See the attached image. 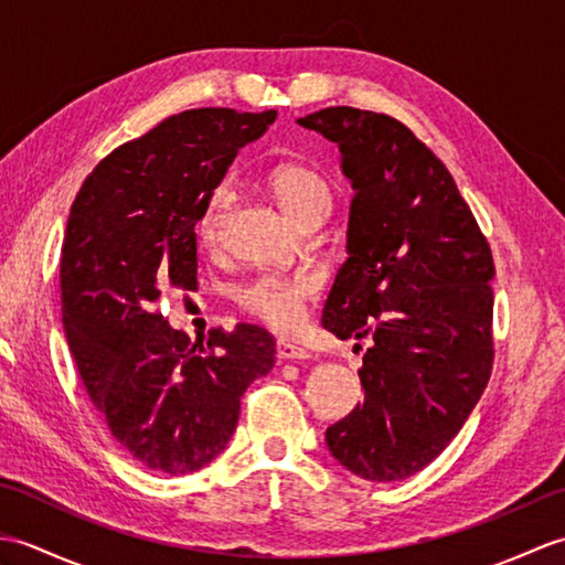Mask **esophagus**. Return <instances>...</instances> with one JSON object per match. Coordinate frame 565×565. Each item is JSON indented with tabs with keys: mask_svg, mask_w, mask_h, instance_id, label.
I'll return each mask as SVG.
<instances>
[{
	"mask_svg": "<svg viewBox=\"0 0 565 565\" xmlns=\"http://www.w3.org/2000/svg\"><path fill=\"white\" fill-rule=\"evenodd\" d=\"M276 356L284 359V362H301V359H308V350L298 347L289 340H276Z\"/></svg>",
	"mask_w": 565,
	"mask_h": 565,
	"instance_id": "esophagus-1",
	"label": "esophagus"
}]
</instances>
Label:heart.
<instances>
[{
    "label": "heart",
    "instance_id": "heart-1",
    "mask_svg": "<svg viewBox=\"0 0 565 565\" xmlns=\"http://www.w3.org/2000/svg\"><path fill=\"white\" fill-rule=\"evenodd\" d=\"M267 189L281 211L298 225L313 215H326L332 203V191L326 177L306 164L286 162L267 177ZM231 203V191L218 186L211 191L196 221V237L203 247H215L221 237L223 215ZM320 291V279L313 271H262L235 289L237 306L274 330H294L306 316V306Z\"/></svg>",
    "mask_w": 565,
    "mask_h": 565
}]
</instances>
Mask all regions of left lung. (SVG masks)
Wrapping results in <instances>:
<instances>
[{"instance_id":"1","label":"left lung","mask_w":565,"mask_h":565,"mask_svg":"<svg viewBox=\"0 0 565 565\" xmlns=\"http://www.w3.org/2000/svg\"><path fill=\"white\" fill-rule=\"evenodd\" d=\"M338 142L354 199L350 257L322 328L369 338L364 403L326 431L364 481H403L435 461L471 415L493 369V255L447 167L386 114L330 106L298 118Z\"/></svg>"}]
</instances>
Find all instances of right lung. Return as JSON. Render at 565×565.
<instances>
[{"instance_id":"add662e5","label":"right lung","mask_w":565,"mask_h":565,"mask_svg":"<svg viewBox=\"0 0 565 565\" xmlns=\"http://www.w3.org/2000/svg\"><path fill=\"white\" fill-rule=\"evenodd\" d=\"M276 111L191 109L94 167L72 203L60 291L72 359L116 441L150 471L184 476L231 441L239 398L267 376L274 338L239 322L206 340L170 328L162 291L196 289L194 225L239 148Z\"/></svg>"}]
</instances>
